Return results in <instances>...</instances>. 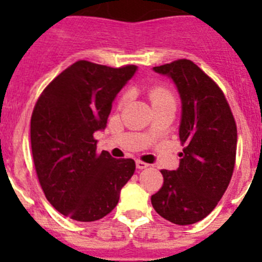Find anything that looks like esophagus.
<instances>
[{
    "instance_id": "esophagus-1",
    "label": "esophagus",
    "mask_w": 262,
    "mask_h": 262,
    "mask_svg": "<svg viewBox=\"0 0 262 262\" xmlns=\"http://www.w3.org/2000/svg\"><path fill=\"white\" fill-rule=\"evenodd\" d=\"M148 166L149 165H148L147 163H144V161H142V160H136V168L140 169V170H142V169H147Z\"/></svg>"
}]
</instances>
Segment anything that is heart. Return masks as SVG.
<instances>
[{
  "label": "heart",
  "instance_id": "b5f03b06",
  "mask_svg": "<svg viewBox=\"0 0 262 262\" xmlns=\"http://www.w3.org/2000/svg\"><path fill=\"white\" fill-rule=\"evenodd\" d=\"M149 98H151L152 105H156V103L166 102V101H173V96L170 93V90L168 88L163 86V85H156V86L151 88L149 89ZM128 99V94L124 93L123 96L120 97L119 105H124Z\"/></svg>",
  "mask_w": 262,
  "mask_h": 262
}]
</instances>
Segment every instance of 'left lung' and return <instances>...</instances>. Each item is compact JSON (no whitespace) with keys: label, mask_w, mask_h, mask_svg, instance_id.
Listing matches in <instances>:
<instances>
[{"label":"left lung","mask_w":262,"mask_h":262,"mask_svg":"<svg viewBox=\"0 0 262 262\" xmlns=\"http://www.w3.org/2000/svg\"><path fill=\"white\" fill-rule=\"evenodd\" d=\"M154 71L177 85L184 149L177 170H161L164 184L151 202L160 216L187 226L207 216L227 190L235 168L237 128L221 88L191 60H174Z\"/></svg>","instance_id":"1"}]
</instances>
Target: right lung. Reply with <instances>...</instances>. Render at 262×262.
Returning a JSON list of instances; mask_svg holds the SVG:
<instances>
[{
	"mask_svg": "<svg viewBox=\"0 0 262 262\" xmlns=\"http://www.w3.org/2000/svg\"><path fill=\"white\" fill-rule=\"evenodd\" d=\"M135 72L136 66L111 68L78 60L36 101L30 129L36 176L48 202L73 221L94 222L113 211L135 172L133 159L98 154L94 139Z\"/></svg>",
	"mask_w": 262,
	"mask_h": 262,
	"instance_id": "right-lung-1",
	"label": "right lung"
}]
</instances>
